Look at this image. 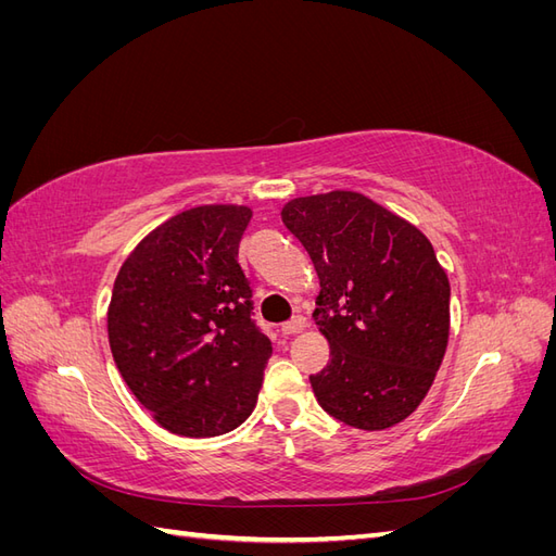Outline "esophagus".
<instances>
[{"label":"esophagus","mask_w":556,"mask_h":556,"mask_svg":"<svg viewBox=\"0 0 556 556\" xmlns=\"http://www.w3.org/2000/svg\"><path fill=\"white\" fill-rule=\"evenodd\" d=\"M304 329H306V317H301V315H296L294 319H290V323H285L280 327V331L285 336H292V333H299V331H304Z\"/></svg>","instance_id":"34e87169"}]
</instances>
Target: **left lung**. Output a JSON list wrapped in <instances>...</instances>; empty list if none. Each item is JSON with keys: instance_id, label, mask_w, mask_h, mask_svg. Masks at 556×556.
Listing matches in <instances>:
<instances>
[{"instance_id": "left-lung-1", "label": "left lung", "mask_w": 556, "mask_h": 556, "mask_svg": "<svg viewBox=\"0 0 556 556\" xmlns=\"http://www.w3.org/2000/svg\"><path fill=\"white\" fill-rule=\"evenodd\" d=\"M319 278L313 319L329 364L311 376L331 417L382 431L427 396L450 336V280L415 225L359 192L333 190L282 206Z\"/></svg>"}]
</instances>
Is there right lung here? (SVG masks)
<instances>
[{"instance_id": "right-lung-1", "label": "right lung", "mask_w": 556, "mask_h": 556, "mask_svg": "<svg viewBox=\"0 0 556 556\" xmlns=\"http://www.w3.org/2000/svg\"><path fill=\"white\" fill-rule=\"evenodd\" d=\"M250 217L237 204L182 211L131 250L113 285L117 371L166 431L188 439L243 425L271 357L239 264Z\"/></svg>"}]
</instances>
